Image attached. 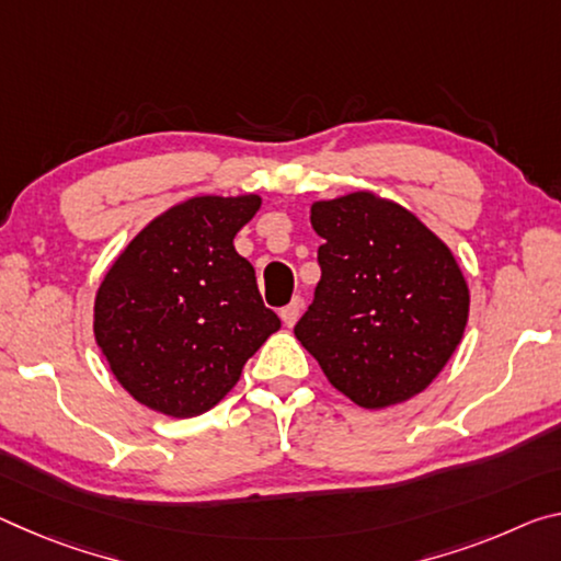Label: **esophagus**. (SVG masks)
Listing matches in <instances>:
<instances>
[{
  "mask_svg": "<svg viewBox=\"0 0 561 561\" xmlns=\"http://www.w3.org/2000/svg\"><path fill=\"white\" fill-rule=\"evenodd\" d=\"M299 314H301V299H299V297L291 299L289 305L284 307L282 312H279L284 327H295V324H297V319H299Z\"/></svg>",
  "mask_w": 561,
  "mask_h": 561,
  "instance_id": "1",
  "label": "esophagus"
}]
</instances>
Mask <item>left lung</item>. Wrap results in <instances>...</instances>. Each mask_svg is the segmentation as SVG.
Returning <instances> with one entry per match:
<instances>
[{
  "label": "left lung",
  "instance_id": "left-lung-1",
  "mask_svg": "<svg viewBox=\"0 0 561 561\" xmlns=\"http://www.w3.org/2000/svg\"><path fill=\"white\" fill-rule=\"evenodd\" d=\"M314 299L295 327L327 379L364 409L432 385L465 334L469 289L449 247L369 192L317 202Z\"/></svg>",
  "mask_w": 561,
  "mask_h": 561
}]
</instances>
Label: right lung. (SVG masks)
<instances>
[{
    "mask_svg": "<svg viewBox=\"0 0 561 561\" xmlns=\"http://www.w3.org/2000/svg\"><path fill=\"white\" fill-rule=\"evenodd\" d=\"M262 199L194 197L141 229L106 272L94 336L112 375L154 412L204 414L282 327L234 237Z\"/></svg>",
    "mask_w": 561,
    "mask_h": 561,
    "instance_id": "right-lung-1",
    "label": "right lung"
}]
</instances>
